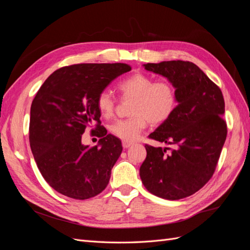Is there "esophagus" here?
<instances>
[{
	"label": "esophagus",
	"instance_id": "obj_1",
	"mask_svg": "<svg viewBox=\"0 0 250 250\" xmlns=\"http://www.w3.org/2000/svg\"><path fill=\"white\" fill-rule=\"evenodd\" d=\"M132 144H133V143L128 142V141H123V142H122V145H123L124 148H129V147L132 145Z\"/></svg>",
	"mask_w": 250,
	"mask_h": 250
}]
</instances>
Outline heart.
<instances>
[{
  "instance_id": "obj_1",
  "label": "heart",
  "mask_w": 250,
  "mask_h": 250,
  "mask_svg": "<svg viewBox=\"0 0 250 250\" xmlns=\"http://www.w3.org/2000/svg\"><path fill=\"white\" fill-rule=\"evenodd\" d=\"M117 87L123 99H133L130 108L132 117L118 120L110 125V132L123 141H135L147 127L148 121L153 124L163 123L176 108V89L168 80L154 81L149 75L135 73L121 80ZM116 104V98L108 90L98 97V109L105 118L113 115Z\"/></svg>"
}]
</instances>
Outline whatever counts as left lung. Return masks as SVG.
Segmentation results:
<instances>
[{
  "instance_id": "left-lung-1",
  "label": "left lung",
  "mask_w": 250,
  "mask_h": 250,
  "mask_svg": "<svg viewBox=\"0 0 250 250\" xmlns=\"http://www.w3.org/2000/svg\"><path fill=\"white\" fill-rule=\"evenodd\" d=\"M176 89L177 106L149 139L175 148L145 145L142 183L153 195L178 200L199 191L213 176L226 140L221 89L193 62L171 60L144 64ZM167 149H171L169 154Z\"/></svg>"
}]
</instances>
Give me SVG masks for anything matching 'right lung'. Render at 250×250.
<instances>
[{
    "mask_svg": "<svg viewBox=\"0 0 250 250\" xmlns=\"http://www.w3.org/2000/svg\"><path fill=\"white\" fill-rule=\"evenodd\" d=\"M130 70L126 63L63 66L37 92L30 110V147L42 177L58 193L84 200L107 187L123 147L100 126L97 100L113 79ZM94 123L101 140L97 146H84L82 134Z\"/></svg>",
    "mask_w": 250,
    "mask_h": 250,
    "instance_id": "add662e5",
    "label": "right lung"
}]
</instances>
